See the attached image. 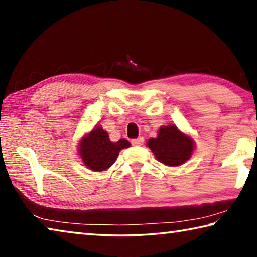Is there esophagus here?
<instances>
[{"mask_svg":"<svg viewBox=\"0 0 257 257\" xmlns=\"http://www.w3.org/2000/svg\"><path fill=\"white\" fill-rule=\"evenodd\" d=\"M132 144L133 145H143L144 144V137H138L136 139H133L132 141Z\"/></svg>","mask_w":257,"mask_h":257,"instance_id":"1","label":"esophagus"}]
</instances>
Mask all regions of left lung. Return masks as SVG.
Here are the masks:
<instances>
[{
    "label": "left lung",
    "instance_id": "1",
    "mask_svg": "<svg viewBox=\"0 0 257 257\" xmlns=\"http://www.w3.org/2000/svg\"><path fill=\"white\" fill-rule=\"evenodd\" d=\"M147 145L161 163L170 167L185 163L194 150L193 139L182 134L176 125L160 128L158 137L151 138Z\"/></svg>",
    "mask_w": 257,
    "mask_h": 257
}]
</instances>
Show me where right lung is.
I'll list each match as a JSON object with an SVG mask.
<instances>
[{
	"mask_svg": "<svg viewBox=\"0 0 257 257\" xmlns=\"http://www.w3.org/2000/svg\"><path fill=\"white\" fill-rule=\"evenodd\" d=\"M130 143L121 138L113 143L108 134L102 127H95L86 137L82 138L79 145V153L82 161L90 170L103 171L115 162L119 152L127 149Z\"/></svg>",
	"mask_w": 257,
	"mask_h": 257,
	"instance_id": "right-lung-1",
	"label": "right lung"
}]
</instances>
